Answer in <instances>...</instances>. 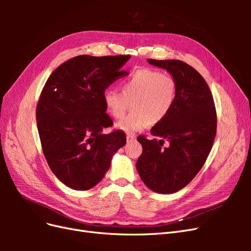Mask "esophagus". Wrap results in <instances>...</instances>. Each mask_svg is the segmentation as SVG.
<instances>
[{"label":"esophagus","mask_w":251,"mask_h":251,"mask_svg":"<svg viewBox=\"0 0 251 251\" xmlns=\"http://www.w3.org/2000/svg\"><path fill=\"white\" fill-rule=\"evenodd\" d=\"M126 140H127V142L135 141V140H136V135H135V134H133V133H128V134H126Z\"/></svg>","instance_id":"esophagus-1"}]
</instances>
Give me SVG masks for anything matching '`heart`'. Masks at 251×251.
<instances>
[{
	"label": "heart",
	"instance_id": "1",
	"mask_svg": "<svg viewBox=\"0 0 251 251\" xmlns=\"http://www.w3.org/2000/svg\"><path fill=\"white\" fill-rule=\"evenodd\" d=\"M177 98V82L171 74L151 69H140L121 83V92L108 88L102 100L114 118H123L132 103V113L117 123L126 133L156 126L168 117Z\"/></svg>",
	"mask_w": 251,
	"mask_h": 251
}]
</instances>
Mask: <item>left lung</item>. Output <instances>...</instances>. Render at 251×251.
Wrapping results in <instances>:
<instances>
[{"mask_svg": "<svg viewBox=\"0 0 251 251\" xmlns=\"http://www.w3.org/2000/svg\"><path fill=\"white\" fill-rule=\"evenodd\" d=\"M148 62L172 74L177 98L168 117L151 127L156 138H137L142 154L136 168L151 191L173 194L186 186L206 161L217 132L216 107L206 81L192 66L178 59Z\"/></svg>", "mask_w": 251, "mask_h": 251, "instance_id": "obj_1", "label": "left lung"}]
</instances>
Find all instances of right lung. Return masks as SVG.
Wrapping results in <instances>:
<instances>
[{
    "mask_svg": "<svg viewBox=\"0 0 251 251\" xmlns=\"http://www.w3.org/2000/svg\"><path fill=\"white\" fill-rule=\"evenodd\" d=\"M131 55H78L57 67L42 90L36 123L45 158L59 181L75 191H88L110 168L124 147V131L113 126L102 93L128 75L123 71Z\"/></svg>",
    "mask_w": 251,
    "mask_h": 251,
    "instance_id": "add662e5",
    "label": "right lung"
}]
</instances>
